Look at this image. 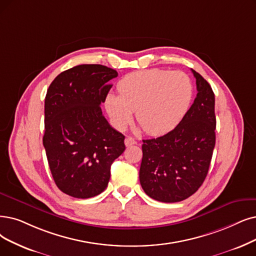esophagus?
<instances>
[{"mask_svg":"<svg viewBox=\"0 0 256 256\" xmlns=\"http://www.w3.org/2000/svg\"><path fill=\"white\" fill-rule=\"evenodd\" d=\"M136 140L132 138V136H127L126 138H125V145L127 146V147H129V146H132V145H136Z\"/></svg>","mask_w":256,"mask_h":256,"instance_id":"esophagus-1","label":"esophagus"}]
</instances>
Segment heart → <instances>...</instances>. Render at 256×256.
<instances>
[{"mask_svg":"<svg viewBox=\"0 0 256 256\" xmlns=\"http://www.w3.org/2000/svg\"><path fill=\"white\" fill-rule=\"evenodd\" d=\"M118 94L105 98L107 114L118 129L136 120L146 134L160 136L176 128L186 116L193 96L189 76L182 71L158 68L134 71L122 76Z\"/></svg>","mask_w":256,"mask_h":256,"instance_id":"heart-1","label":"heart"}]
</instances>
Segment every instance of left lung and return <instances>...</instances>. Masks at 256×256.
<instances>
[{"instance_id": "8db88e82", "label": "left lung", "mask_w": 256, "mask_h": 256, "mask_svg": "<svg viewBox=\"0 0 256 256\" xmlns=\"http://www.w3.org/2000/svg\"><path fill=\"white\" fill-rule=\"evenodd\" d=\"M198 94L186 116L167 134L142 140L140 182L151 198L176 202L196 193L205 180L216 146V98L196 70Z\"/></svg>"}]
</instances>
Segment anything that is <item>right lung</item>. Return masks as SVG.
Masks as SVG:
<instances>
[{"label":"right lung","instance_id":"1","mask_svg":"<svg viewBox=\"0 0 256 256\" xmlns=\"http://www.w3.org/2000/svg\"><path fill=\"white\" fill-rule=\"evenodd\" d=\"M118 76L114 69L84 64L60 74L45 98L43 145L58 188L76 198L103 192L110 167L125 150V136L100 109Z\"/></svg>","mask_w":256,"mask_h":256}]
</instances>
